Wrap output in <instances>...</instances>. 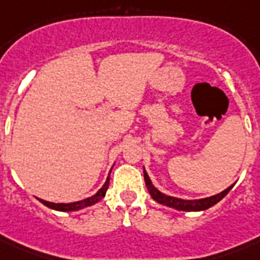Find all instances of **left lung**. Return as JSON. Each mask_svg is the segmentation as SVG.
<instances>
[{
    "mask_svg": "<svg viewBox=\"0 0 260 260\" xmlns=\"http://www.w3.org/2000/svg\"><path fill=\"white\" fill-rule=\"evenodd\" d=\"M144 181H146V186L148 189V193L151 194V197L154 198L155 201L159 202V204H163V205L170 206L174 209L178 210H185V212H196V210H205L210 206L216 205L218 201H221L222 198L225 197L226 194L230 193V190L232 189V186H230L228 189H225L221 193L216 194L213 197L208 198H201V200H181V198L170 197V196H166V194L160 193L158 189H155L152 183L150 181V177L148 174L144 170Z\"/></svg>",
    "mask_w": 260,
    "mask_h": 260,
    "instance_id": "obj_1",
    "label": "left lung"
}]
</instances>
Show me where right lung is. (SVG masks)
I'll list each match as a JSON object with an SVG mask.
<instances>
[{
	"instance_id": "obj_1",
	"label": "right lung",
	"mask_w": 260,
	"mask_h": 260,
	"mask_svg": "<svg viewBox=\"0 0 260 260\" xmlns=\"http://www.w3.org/2000/svg\"><path fill=\"white\" fill-rule=\"evenodd\" d=\"M109 187V177L106 179V182L104 183L101 189L98 190L97 193L91 196L89 198H85L82 201H77V202H71V204H54V202H48V201H44V200H40L39 198V201L44 204L46 206L51 208V209H55V210H60V212H73V210H79V209H83V208H87V206H91L94 204H97L98 201H101L102 198L105 197V193L106 190Z\"/></svg>"
}]
</instances>
